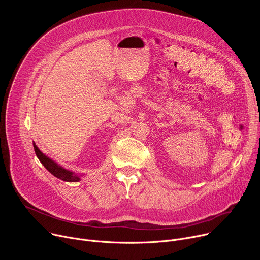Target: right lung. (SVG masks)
Returning <instances> with one entry per match:
<instances>
[{
	"instance_id": "obj_1",
	"label": "right lung",
	"mask_w": 260,
	"mask_h": 260,
	"mask_svg": "<svg viewBox=\"0 0 260 260\" xmlns=\"http://www.w3.org/2000/svg\"><path fill=\"white\" fill-rule=\"evenodd\" d=\"M34 145V149H35V153L37 155V157L39 158V160L41 161V164L46 168V170L48 172H50L54 177L66 181V182H79L81 180V176L82 175H78L75 174L74 172H71L64 168H62L61 166H59L57 162H55L53 159L49 158L47 155H45L37 145L35 144V142L32 143Z\"/></svg>"
}]
</instances>
